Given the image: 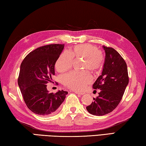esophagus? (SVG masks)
Instances as JSON below:
<instances>
[{
	"label": "esophagus",
	"mask_w": 146,
	"mask_h": 146,
	"mask_svg": "<svg viewBox=\"0 0 146 146\" xmlns=\"http://www.w3.org/2000/svg\"><path fill=\"white\" fill-rule=\"evenodd\" d=\"M73 92L75 93H76V94H78V95H84V93H81V92H78V91H73Z\"/></svg>",
	"instance_id": "esophagus-1"
}]
</instances>
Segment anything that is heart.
<instances>
[{
	"mask_svg": "<svg viewBox=\"0 0 146 146\" xmlns=\"http://www.w3.org/2000/svg\"><path fill=\"white\" fill-rule=\"evenodd\" d=\"M83 58L82 69L94 73L102 65L104 55L102 51L92 44H79L71 48L69 52L64 51L56 62V68L60 73L66 72L72 67L73 59ZM92 82V78L88 71H73L63 76L64 85L73 90L81 91Z\"/></svg>",
	"mask_w": 146,
	"mask_h": 146,
	"instance_id": "heart-1",
	"label": "heart"
}]
</instances>
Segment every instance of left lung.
I'll return each instance as SVG.
<instances>
[{
	"label": "left lung",
	"instance_id": "obj_1",
	"mask_svg": "<svg viewBox=\"0 0 146 146\" xmlns=\"http://www.w3.org/2000/svg\"><path fill=\"white\" fill-rule=\"evenodd\" d=\"M105 61L101 75L93 84L98 96L86 107L91 115L102 116L113 111L120 103L129 83L127 64L115 49L103 46Z\"/></svg>",
	"mask_w": 146,
	"mask_h": 146
}]
</instances>
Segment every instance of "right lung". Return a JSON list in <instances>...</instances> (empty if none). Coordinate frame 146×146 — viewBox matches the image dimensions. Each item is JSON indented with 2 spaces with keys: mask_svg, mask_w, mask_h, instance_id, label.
Instances as JSON below:
<instances>
[{
  "mask_svg": "<svg viewBox=\"0 0 146 146\" xmlns=\"http://www.w3.org/2000/svg\"><path fill=\"white\" fill-rule=\"evenodd\" d=\"M64 48V44L40 47L29 53L21 63L18 84L26 106L35 114H55L68 93L63 90L49 93L46 85L52 82L55 64Z\"/></svg>",
  "mask_w": 146,
  "mask_h": 146,
  "instance_id": "obj_1",
  "label": "right lung"
}]
</instances>
